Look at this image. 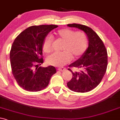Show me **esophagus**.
<instances>
[{
	"label": "esophagus",
	"mask_w": 120,
	"mask_h": 120,
	"mask_svg": "<svg viewBox=\"0 0 120 120\" xmlns=\"http://www.w3.org/2000/svg\"><path fill=\"white\" fill-rule=\"evenodd\" d=\"M58 70L59 71H64L66 70V68H58Z\"/></svg>",
	"instance_id": "34e87169"
}]
</instances>
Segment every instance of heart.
<instances>
[{
  "label": "heart",
  "mask_w": 120,
  "mask_h": 120,
  "mask_svg": "<svg viewBox=\"0 0 120 120\" xmlns=\"http://www.w3.org/2000/svg\"><path fill=\"white\" fill-rule=\"evenodd\" d=\"M55 35L59 39L65 42L62 50L60 53H54L47 57L49 64L55 66L61 67L70 61L73 56L77 58L82 55L86 51L88 45V40L85 33L83 31L75 32L69 29L58 30ZM53 38L49 35L43 41L42 48L46 52L52 51V43Z\"/></svg>",
  "instance_id": "heart-1"
}]
</instances>
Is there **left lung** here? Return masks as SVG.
Wrapping results in <instances>:
<instances>
[{"instance_id":"8db88e82","label":"left lung","mask_w":120,"mask_h":120,"mask_svg":"<svg viewBox=\"0 0 120 120\" xmlns=\"http://www.w3.org/2000/svg\"><path fill=\"white\" fill-rule=\"evenodd\" d=\"M68 27L83 31L87 35L89 46L79 59L69 65L77 69L71 79L67 83L71 90L78 93L91 91L99 85L106 73L108 54L104 43L91 28L79 24H69Z\"/></svg>"}]
</instances>
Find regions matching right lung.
<instances>
[{
    "mask_svg": "<svg viewBox=\"0 0 120 120\" xmlns=\"http://www.w3.org/2000/svg\"><path fill=\"white\" fill-rule=\"evenodd\" d=\"M57 27L52 24L29 27L14 40L10 55L12 72L19 85L26 90H42L47 87L51 76L56 73L52 66L46 68H38V66L43 63L41 57L43 41L49 33Z\"/></svg>",
    "mask_w": 120,
    "mask_h": 120,
    "instance_id": "add662e5",
    "label": "right lung"
}]
</instances>
